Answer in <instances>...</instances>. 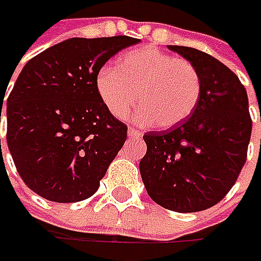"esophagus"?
Here are the masks:
<instances>
[{"mask_svg": "<svg viewBox=\"0 0 261 261\" xmlns=\"http://www.w3.org/2000/svg\"><path fill=\"white\" fill-rule=\"evenodd\" d=\"M127 135L130 136V138H139V136L142 135V132L135 129V127H129V129H127Z\"/></svg>", "mask_w": 261, "mask_h": 261, "instance_id": "obj_1", "label": "esophagus"}]
</instances>
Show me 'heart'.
I'll use <instances>...</instances> for the list:
<instances>
[{
  "label": "heart",
  "instance_id": "obj_1",
  "mask_svg": "<svg viewBox=\"0 0 261 261\" xmlns=\"http://www.w3.org/2000/svg\"><path fill=\"white\" fill-rule=\"evenodd\" d=\"M95 90L107 110L125 119L139 101V119L171 127L193 113L202 95L199 69L154 46L129 50L95 75Z\"/></svg>",
  "mask_w": 261,
  "mask_h": 261
}]
</instances>
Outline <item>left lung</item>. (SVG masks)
<instances>
[{"label": "left lung", "mask_w": 261, "mask_h": 261, "mask_svg": "<svg viewBox=\"0 0 261 261\" xmlns=\"http://www.w3.org/2000/svg\"><path fill=\"white\" fill-rule=\"evenodd\" d=\"M168 49L199 69L202 95L181 123L146 132L139 170L155 203L199 212L228 195L246 164L253 126L248 97L238 76L214 56L187 46Z\"/></svg>", "instance_id": "left-lung-1"}]
</instances>
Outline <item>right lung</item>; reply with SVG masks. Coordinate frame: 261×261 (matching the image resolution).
Masks as SVG:
<instances>
[{
  "label": "right lung",
  "instance_id": "add662e5",
  "mask_svg": "<svg viewBox=\"0 0 261 261\" xmlns=\"http://www.w3.org/2000/svg\"><path fill=\"white\" fill-rule=\"evenodd\" d=\"M136 43L129 36L74 37L32 58L20 72L7 98V145L25 186L43 199L74 203L97 192L127 126L103 105L95 75Z\"/></svg>",
  "mask_w": 261,
  "mask_h": 261
}]
</instances>
